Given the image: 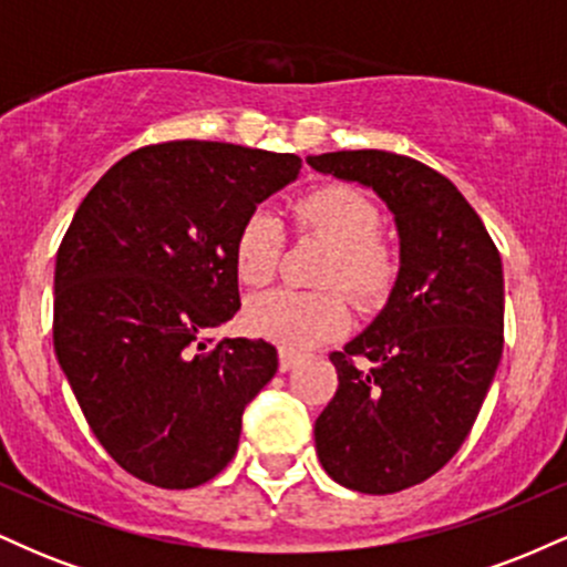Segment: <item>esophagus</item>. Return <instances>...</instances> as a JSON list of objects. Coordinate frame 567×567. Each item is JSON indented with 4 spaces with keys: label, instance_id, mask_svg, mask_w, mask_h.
<instances>
[{
    "label": "esophagus",
    "instance_id": "1",
    "mask_svg": "<svg viewBox=\"0 0 567 567\" xmlns=\"http://www.w3.org/2000/svg\"><path fill=\"white\" fill-rule=\"evenodd\" d=\"M298 362H301V354H296V351L285 347L279 349V370H282V373H288V370L296 368Z\"/></svg>",
    "mask_w": 567,
    "mask_h": 567
}]
</instances>
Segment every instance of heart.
<instances>
[{"label": "heart", "instance_id": "obj_1", "mask_svg": "<svg viewBox=\"0 0 567 567\" xmlns=\"http://www.w3.org/2000/svg\"><path fill=\"white\" fill-rule=\"evenodd\" d=\"M292 218L301 234L330 245L320 271L322 288H343L354 301L370 303L392 285L396 256L379 234V207L368 194L349 184H324L306 192L292 205ZM285 231L277 216L256 210L239 226L234 243V266L250 288L271 282L282 258ZM252 333L271 338L288 349H306L343 333L349 309L341 292L269 290L256 296L245 309Z\"/></svg>", "mask_w": 567, "mask_h": 567}]
</instances>
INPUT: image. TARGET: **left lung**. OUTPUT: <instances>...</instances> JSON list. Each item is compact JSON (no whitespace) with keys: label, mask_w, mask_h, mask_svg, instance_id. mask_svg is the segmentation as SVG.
I'll return each instance as SVG.
<instances>
[{"label":"left lung","mask_w":567,"mask_h":567,"mask_svg":"<svg viewBox=\"0 0 567 567\" xmlns=\"http://www.w3.org/2000/svg\"><path fill=\"white\" fill-rule=\"evenodd\" d=\"M306 162L373 188L400 234L389 301L330 354L338 389L315 424L322 470L386 496L424 483L470 437L504 349L501 256L464 194L424 162L379 148Z\"/></svg>","instance_id":"1"}]
</instances>
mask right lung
<instances>
[{"label": "right lung", "instance_id": "obj_1", "mask_svg": "<svg viewBox=\"0 0 567 567\" xmlns=\"http://www.w3.org/2000/svg\"><path fill=\"white\" fill-rule=\"evenodd\" d=\"M298 173L296 154L154 143L74 213L55 258V357L97 442L143 483L186 491L216 477L247 402L275 379L264 338L205 336L239 309V226Z\"/></svg>", "mask_w": 567, "mask_h": 567}]
</instances>
